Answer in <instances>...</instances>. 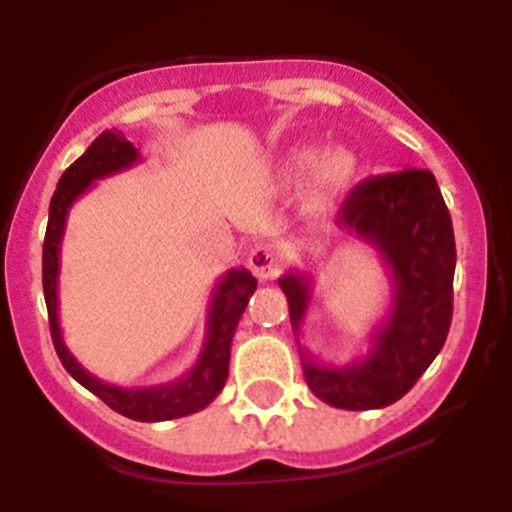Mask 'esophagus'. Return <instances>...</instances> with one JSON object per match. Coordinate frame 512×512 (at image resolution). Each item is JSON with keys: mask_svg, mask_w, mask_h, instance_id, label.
<instances>
[{"mask_svg": "<svg viewBox=\"0 0 512 512\" xmlns=\"http://www.w3.org/2000/svg\"><path fill=\"white\" fill-rule=\"evenodd\" d=\"M280 260V250L275 245H270V242H257L250 250V255H247V267H250L257 280H272L277 275V270H280Z\"/></svg>", "mask_w": 512, "mask_h": 512, "instance_id": "obj_1", "label": "esophagus"}]
</instances>
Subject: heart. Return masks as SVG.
<instances>
[{"label":"heart","mask_w":512,"mask_h":512,"mask_svg":"<svg viewBox=\"0 0 512 512\" xmlns=\"http://www.w3.org/2000/svg\"><path fill=\"white\" fill-rule=\"evenodd\" d=\"M282 173L289 180L307 173V198L312 203H327L349 193L359 173V163L347 148H327L319 153L317 146L304 143V146L289 148L282 160Z\"/></svg>","instance_id":"b5f03b06"}]
</instances>
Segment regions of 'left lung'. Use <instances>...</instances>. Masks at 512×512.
I'll return each instance as SVG.
<instances>
[{
	"instance_id": "left-lung-1",
	"label": "left lung",
	"mask_w": 512,
	"mask_h": 512,
	"mask_svg": "<svg viewBox=\"0 0 512 512\" xmlns=\"http://www.w3.org/2000/svg\"><path fill=\"white\" fill-rule=\"evenodd\" d=\"M339 225L379 252L391 280V307L371 332L369 352L344 366L314 359L299 344L314 277L289 270L277 282L312 394L337 409H384L409 394L446 344L456 272L451 215L433 173L411 168L356 185L339 210Z\"/></svg>"
}]
</instances>
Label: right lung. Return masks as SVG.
Instances as JSON below:
<instances>
[{"label": "right lung", "instance_id": "obj_1", "mask_svg": "<svg viewBox=\"0 0 512 512\" xmlns=\"http://www.w3.org/2000/svg\"><path fill=\"white\" fill-rule=\"evenodd\" d=\"M138 160H141V153L136 151V146L126 136H121L118 131H103L86 148L84 156L76 158L64 170L49 205V225H46L44 255H41V282H44V299L46 309H49L51 339H54V349L64 369L84 389L96 394L103 404L111 406L121 416L133 418V421L153 423L198 414L223 391L227 369H230L232 337H235L237 322H240L247 302L255 294L257 280L245 267H237V270L232 267V270H227L220 277L213 294H210L203 349H200V356L193 364V369L185 376H180V379L168 381V384L146 386V389H138V386L136 389H126V386H113L96 379L94 374H89L76 361V356L64 344L59 327V255L66 218H69L71 205L96 180L133 168Z\"/></svg>", "mask_w": 512, "mask_h": 512}]
</instances>
